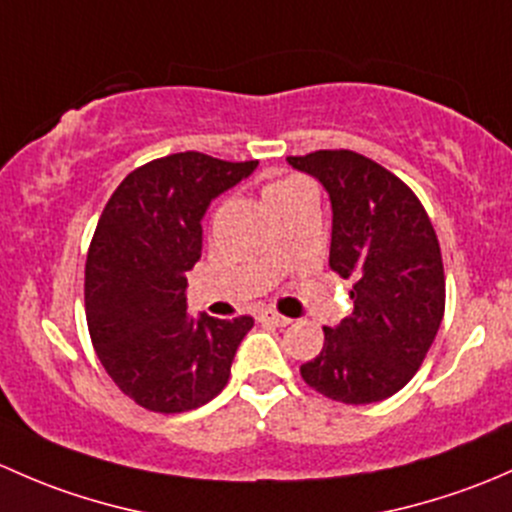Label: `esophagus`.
Returning <instances> with one entry per match:
<instances>
[{"mask_svg":"<svg viewBox=\"0 0 512 512\" xmlns=\"http://www.w3.org/2000/svg\"><path fill=\"white\" fill-rule=\"evenodd\" d=\"M258 320H261V323L278 325V328H283V325H291L293 323L291 318H286V315L276 313V310H263V313H258Z\"/></svg>","mask_w":512,"mask_h":512,"instance_id":"esophagus-1","label":"esophagus"}]
</instances>
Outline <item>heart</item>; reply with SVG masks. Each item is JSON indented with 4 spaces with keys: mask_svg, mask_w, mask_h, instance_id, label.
Returning a JSON list of instances; mask_svg holds the SVG:
<instances>
[{
    "mask_svg": "<svg viewBox=\"0 0 512 512\" xmlns=\"http://www.w3.org/2000/svg\"><path fill=\"white\" fill-rule=\"evenodd\" d=\"M308 192H313V189H310V184L303 182V179L281 177V179H273V182H268L266 187H263V199H266V204L271 207V212L278 214L281 209H286L288 204L298 202V199Z\"/></svg>",
    "mask_w": 512,
    "mask_h": 512,
    "instance_id": "b5f03b06",
    "label": "heart"
}]
</instances>
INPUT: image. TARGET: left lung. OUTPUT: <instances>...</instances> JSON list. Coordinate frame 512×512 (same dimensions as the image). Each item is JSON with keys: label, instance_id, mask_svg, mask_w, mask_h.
<instances>
[{"label": "left lung", "instance_id": "left-lung-1", "mask_svg": "<svg viewBox=\"0 0 512 512\" xmlns=\"http://www.w3.org/2000/svg\"><path fill=\"white\" fill-rule=\"evenodd\" d=\"M288 162L328 189L330 268L352 283L355 303L337 328H323V350L300 377L333 402H382L414 377L444 318L436 231L412 189L360 152L315 150Z\"/></svg>", "mask_w": 512, "mask_h": 512}]
</instances>
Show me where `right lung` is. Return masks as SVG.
<instances>
[{
	"label": "right lung",
	"mask_w": 512,
	"mask_h": 512,
	"mask_svg": "<svg viewBox=\"0 0 512 512\" xmlns=\"http://www.w3.org/2000/svg\"><path fill=\"white\" fill-rule=\"evenodd\" d=\"M175 152L130 172L100 214L86 258V320L105 372L142 409L179 414L212 402L251 315H187V271L202 256L209 202L256 170Z\"/></svg>",
	"instance_id": "obj_1"
}]
</instances>
